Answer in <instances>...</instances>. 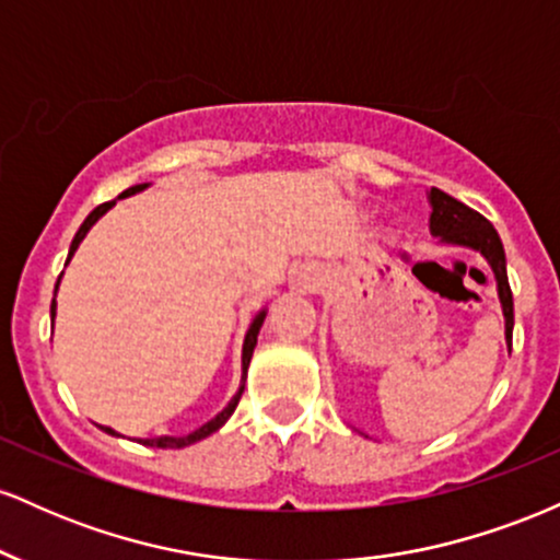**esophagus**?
Wrapping results in <instances>:
<instances>
[{
	"label": "esophagus",
	"instance_id": "obj_1",
	"mask_svg": "<svg viewBox=\"0 0 560 560\" xmlns=\"http://www.w3.org/2000/svg\"><path fill=\"white\" fill-rule=\"evenodd\" d=\"M302 279H305V281H302V289H307V292H311V289H316L318 287V279H313V276H302Z\"/></svg>",
	"mask_w": 560,
	"mask_h": 560
}]
</instances>
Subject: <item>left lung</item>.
I'll use <instances>...</instances> for the list:
<instances>
[{
  "label": "left lung",
  "mask_w": 560,
  "mask_h": 560,
  "mask_svg": "<svg viewBox=\"0 0 560 560\" xmlns=\"http://www.w3.org/2000/svg\"><path fill=\"white\" fill-rule=\"evenodd\" d=\"M429 234L434 236L436 244H445V247H464L471 253H479L487 260V266L492 268L494 284H498V300L503 307L505 318V342L511 350V337H513V294L508 287V271H505V249L500 242L498 231L485 215H479L477 210L466 208L464 202H458L455 197L445 195L440 189H429Z\"/></svg>",
  "instance_id": "8db88e82"
}]
</instances>
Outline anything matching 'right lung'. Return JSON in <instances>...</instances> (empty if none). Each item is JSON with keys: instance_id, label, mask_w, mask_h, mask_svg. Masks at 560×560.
Masks as SVG:
<instances>
[{"instance_id": "add662e5", "label": "right lung", "mask_w": 560, "mask_h": 560, "mask_svg": "<svg viewBox=\"0 0 560 560\" xmlns=\"http://www.w3.org/2000/svg\"><path fill=\"white\" fill-rule=\"evenodd\" d=\"M147 186H150V184H137V186H131V189H126L124 195H118L115 199H110V202H105V205H100V208H94L92 213L86 215V221L81 223V229L75 231L73 242H70V253H68L66 266L70 262V258H73V255H75V249H79V244L83 242V236L89 234V229H92L94 223L100 221V218L107 213V210H113V208H115V202H118V199H126V197L139 195V191H144ZM60 279H62V273H60ZM60 279H57V284H55V298H57V289H60ZM55 298H52V307H49V316H52V329H55V316H57V300H55ZM266 316H268V305H262L260 311L255 313V318L249 320L247 334H244V342H242V382H240V389H236V395L231 397V400L226 402V408H223L221 413L213 416V419H210L208 423H202V427L195 429V432H189V434H182V436H171V434H165V436H152V440H137V442H141V445H147V447L178 450V447H189V445H195V442L205 440V436L215 434L218 429H221L223 423H226V421L231 419V413H234V410H236V405H240V397H242V392H244V382H247V369H249V361H253L255 345H258V334H260V326H262V320H266ZM102 432H107V434H113V436H124V434H118V432H115V429H110V427H102Z\"/></svg>"}]
</instances>
